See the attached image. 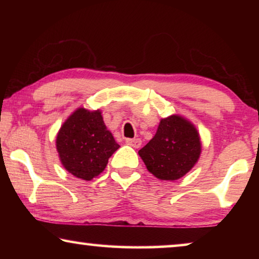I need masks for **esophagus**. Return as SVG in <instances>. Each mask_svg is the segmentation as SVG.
I'll list each match as a JSON object with an SVG mask.
<instances>
[{
	"instance_id": "obj_1",
	"label": "esophagus",
	"mask_w": 259,
	"mask_h": 259,
	"mask_svg": "<svg viewBox=\"0 0 259 259\" xmlns=\"http://www.w3.org/2000/svg\"><path fill=\"white\" fill-rule=\"evenodd\" d=\"M125 141L127 145H130V146H132V147L138 148L141 146V140L139 139V138H133V139H130L128 138V139H126Z\"/></svg>"
}]
</instances>
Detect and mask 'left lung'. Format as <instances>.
<instances>
[{
  "label": "left lung",
  "mask_w": 259,
  "mask_h": 259,
  "mask_svg": "<svg viewBox=\"0 0 259 259\" xmlns=\"http://www.w3.org/2000/svg\"><path fill=\"white\" fill-rule=\"evenodd\" d=\"M199 134L192 123L179 115L161 119L158 131L139 155L152 175L161 180L185 176L200 155Z\"/></svg>",
  "instance_id": "1"
}]
</instances>
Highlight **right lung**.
<instances>
[{
    "label": "right lung",
    "mask_w": 259,
    "mask_h": 259,
    "mask_svg": "<svg viewBox=\"0 0 259 259\" xmlns=\"http://www.w3.org/2000/svg\"><path fill=\"white\" fill-rule=\"evenodd\" d=\"M119 147L106 128L100 111L76 109L56 137V148L62 165L69 173L83 180L100 175Z\"/></svg>",
    "instance_id": "1"
}]
</instances>
